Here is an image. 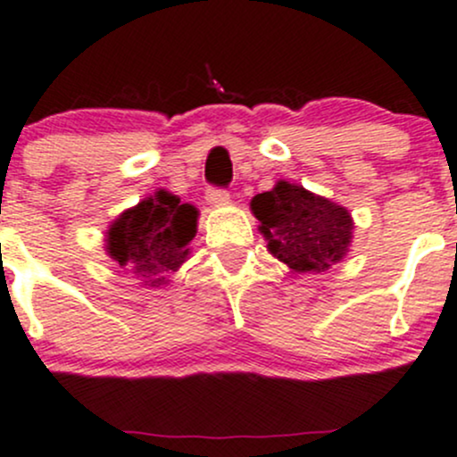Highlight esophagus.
Segmentation results:
<instances>
[{
	"label": "esophagus",
	"mask_w": 457,
	"mask_h": 457,
	"mask_svg": "<svg viewBox=\"0 0 457 457\" xmlns=\"http://www.w3.org/2000/svg\"><path fill=\"white\" fill-rule=\"evenodd\" d=\"M205 199L210 205H225V203L229 201V192L225 190V187H210Z\"/></svg>",
	"instance_id": "1"
}]
</instances>
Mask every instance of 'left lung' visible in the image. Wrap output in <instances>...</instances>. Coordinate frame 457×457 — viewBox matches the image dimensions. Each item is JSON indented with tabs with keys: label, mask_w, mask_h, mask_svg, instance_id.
<instances>
[{
	"label": "left lung",
	"mask_w": 457,
	"mask_h": 457,
	"mask_svg": "<svg viewBox=\"0 0 457 457\" xmlns=\"http://www.w3.org/2000/svg\"><path fill=\"white\" fill-rule=\"evenodd\" d=\"M267 250L294 271H325L349 252L353 220L345 207L287 181L252 199Z\"/></svg>",
	"instance_id": "1"
}]
</instances>
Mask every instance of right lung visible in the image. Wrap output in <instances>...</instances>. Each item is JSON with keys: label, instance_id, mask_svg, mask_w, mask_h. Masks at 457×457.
<instances>
[{"label": "right lung", "instance_id": "right-lung-1", "mask_svg": "<svg viewBox=\"0 0 457 457\" xmlns=\"http://www.w3.org/2000/svg\"><path fill=\"white\" fill-rule=\"evenodd\" d=\"M196 216L195 205L159 190L110 225L105 250L123 271L159 287L165 274L177 271L187 258L186 245L196 234Z\"/></svg>", "mask_w": 457, "mask_h": 457}]
</instances>
